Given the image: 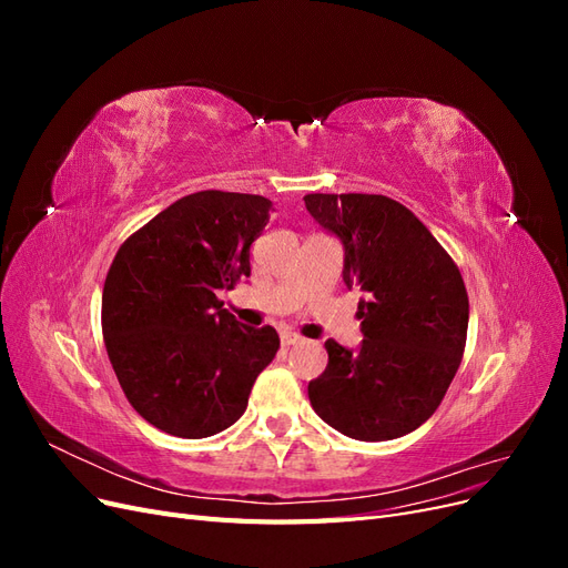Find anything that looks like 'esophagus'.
I'll return each mask as SVG.
<instances>
[{"mask_svg": "<svg viewBox=\"0 0 568 568\" xmlns=\"http://www.w3.org/2000/svg\"><path fill=\"white\" fill-rule=\"evenodd\" d=\"M305 338L301 334H294V332H284L282 334V346L291 348V346H298V343H303Z\"/></svg>", "mask_w": 568, "mask_h": 568, "instance_id": "34e87169", "label": "esophagus"}]
</instances>
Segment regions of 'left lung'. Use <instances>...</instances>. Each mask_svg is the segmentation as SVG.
I'll use <instances>...</instances> for the list:
<instances>
[{"mask_svg": "<svg viewBox=\"0 0 568 568\" xmlns=\"http://www.w3.org/2000/svg\"><path fill=\"white\" fill-rule=\"evenodd\" d=\"M305 209L343 248L359 301V351L324 343L329 363L307 384L317 415L355 440L415 432L438 409L467 346L469 296L459 267L403 203L382 194H307Z\"/></svg>", "mask_w": 568, "mask_h": 568, "instance_id": "obj_1", "label": "left lung"}]
</instances>
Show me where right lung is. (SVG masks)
<instances>
[{
    "instance_id": "obj_1",
    "label": "right lung",
    "mask_w": 568,
    "mask_h": 568,
    "mask_svg": "<svg viewBox=\"0 0 568 568\" xmlns=\"http://www.w3.org/2000/svg\"><path fill=\"white\" fill-rule=\"evenodd\" d=\"M270 199L205 192L168 205L118 248L101 296L106 353L130 405L161 432H225L280 351L265 324L244 326L220 288L251 274L248 248L270 220Z\"/></svg>"
}]
</instances>
